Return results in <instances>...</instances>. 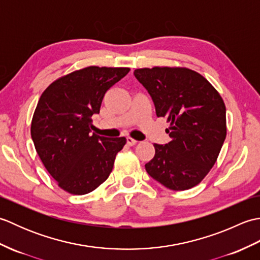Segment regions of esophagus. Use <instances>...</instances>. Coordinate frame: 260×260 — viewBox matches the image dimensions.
I'll return each instance as SVG.
<instances>
[{
	"label": "esophagus",
	"mask_w": 260,
	"mask_h": 260,
	"mask_svg": "<svg viewBox=\"0 0 260 260\" xmlns=\"http://www.w3.org/2000/svg\"><path fill=\"white\" fill-rule=\"evenodd\" d=\"M126 142H127V144H128L129 146H133V145L137 144V141L134 140V139H132V137H127Z\"/></svg>",
	"instance_id": "esophagus-1"
}]
</instances>
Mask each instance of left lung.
Returning <instances> with one entry per match:
<instances>
[{
  "label": "left lung",
  "mask_w": 260,
  "mask_h": 260,
  "mask_svg": "<svg viewBox=\"0 0 260 260\" xmlns=\"http://www.w3.org/2000/svg\"><path fill=\"white\" fill-rule=\"evenodd\" d=\"M134 76L152 97L157 117L170 123L165 132L171 141L154 144L146 172L168 189H191L211 170L227 135L221 96L203 76L186 68H143Z\"/></svg>",
  "instance_id": "obj_1"
}]
</instances>
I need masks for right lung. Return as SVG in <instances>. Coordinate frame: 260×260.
<instances>
[{
    "mask_svg": "<svg viewBox=\"0 0 260 260\" xmlns=\"http://www.w3.org/2000/svg\"><path fill=\"white\" fill-rule=\"evenodd\" d=\"M129 68L87 67L53 81L42 92L31 123L39 157L58 185L71 194H87L107 180L125 137L91 134L110 87Z\"/></svg>",
    "mask_w": 260,
    "mask_h": 260,
    "instance_id": "obj_1",
    "label": "right lung"
}]
</instances>
